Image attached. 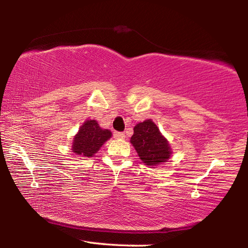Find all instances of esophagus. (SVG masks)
Wrapping results in <instances>:
<instances>
[{
  "label": "esophagus",
  "instance_id": "obj_1",
  "mask_svg": "<svg viewBox=\"0 0 248 248\" xmlns=\"http://www.w3.org/2000/svg\"><path fill=\"white\" fill-rule=\"evenodd\" d=\"M114 138H115V139H117V140H123V139H124V138H125V136H124V132H115L114 133Z\"/></svg>",
  "mask_w": 248,
  "mask_h": 248
}]
</instances>
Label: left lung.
Returning a JSON list of instances; mask_svg holds the SVG:
<instances>
[{"label": "left lung", "instance_id": "left-lung-1", "mask_svg": "<svg viewBox=\"0 0 248 248\" xmlns=\"http://www.w3.org/2000/svg\"><path fill=\"white\" fill-rule=\"evenodd\" d=\"M130 143L136 149L141 161L152 169L164 164L173 153L170 142L152 119H146L134 125Z\"/></svg>", "mask_w": 248, "mask_h": 248}]
</instances>
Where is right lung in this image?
Here are the masks:
<instances>
[{
    "label": "right lung",
    "mask_w": 248,
    "mask_h": 248,
    "mask_svg": "<svg viewBox=\"0 0 248 248\" xmlns=\"http://www.w3.org/2000/svg\"><path fill=\"white\" fill-rule=\"evenodd\" d=\"M111 131L103 129L95 119H87L79 127L72 142V152L81 157H92L111 138Z\"/></svg>",
    "instance_id": "add662e5"
}]
</instances>
